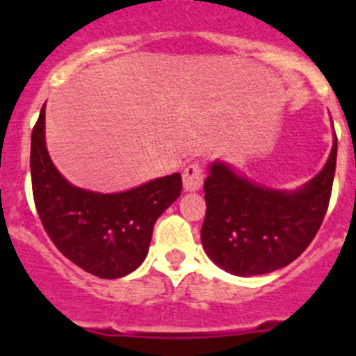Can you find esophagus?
Masks as SVG:
<instances>
[{
    "instance_id": "obj_1",
    "label": "esophagus",
    "mask_w": 356,
    "mask_h": 356,
    "mask_svg": "<svg viewBox=\"0 0 356 356\" xmlns=\"http://www.w3.org/2000/svg\"><path fill=\"white\" fill-rule=\"evenodd\" d=\"M203 179H204V172L201 163L195 161V163H189L188 167L184 168L182 172V186H184L186 191L193 193L198 191V189L203 186Z\"/></svg>"
}]
</instances>
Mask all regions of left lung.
<instances>
[{
	"label": "left lung",
	"instance_id": "left-lung-1",
	"mask_svg": "<svg viewBox=\"0 0 356 356\" xmlns=\"http://www.w3.org/2000/svg\"><path fill=\"white\" fill-rule=\"evenodd\" d=\"M337 138L327 163L296 191L248 181L229 165L213 161L204 181L201 243L215 265L239 277L286 267L314 241L331 200Z\"/></svg>",
	"mask_w": 356,
	"mask_h": 356
}]
</instances>
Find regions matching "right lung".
<instances>
[{
	"label": "right lung",
	"instance_id": "obj_1",
	"mask_svg": "<svg viewBox=\"0 0 356 356\" xmlns=\"http://www.w3.org/2000/svg\"><path fill=\"white\" fill-rule=\"evenodd\" d=\"M44 106L31 139L32 195L42 227L82 270L102 279L124 277L145 261L156 218L181 196V174L113 195L77 188L48 155Z\"/></svg>",
	"mask_w": 356,
	"mask_h": 356
}]
</instances>
